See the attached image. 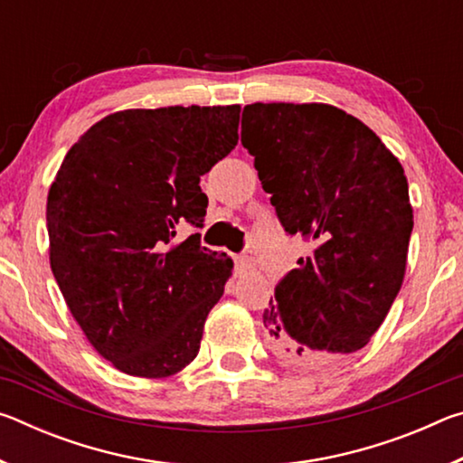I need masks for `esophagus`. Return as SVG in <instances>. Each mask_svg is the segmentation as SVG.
Segmentation results:
<instances>
[{"mask_svg":"<svg viewBox=\"0 0 463 463\" xmlns=\"http://www.w3.org/2000/svg\"><path fill=\"white\" fill-rule=\"evenodd\" d=\"M232 261H234V268H237V271H245L250 268V257L245 253L232 255Z\"/></svg>","mask_w":463,"mask_h":463,"instance_id":"esophagus-1","label":"esophagus"}]
</instances>
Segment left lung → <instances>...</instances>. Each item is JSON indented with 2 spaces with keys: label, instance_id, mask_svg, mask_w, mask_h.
Instances as JSON below:
<instances>
[{
  "label": "left lung",
  "instance_id": "8db88e82",
  "mask_svg": "<svg viewBox=\"0 0 463 463\" xmlns=\"http://www.w3.org/2000/svg\"><path fill=\"white\" fill-rule=\"evenodd\" d=\"M241 127L281 226L310 247L263 310L269 349L304 367L355 354L404 279L412 208L402 165L362 120L328 104L257 101Z\"/></svg>",
  "mask_w": 463,
  "mask_h": 463
}]
</instances>
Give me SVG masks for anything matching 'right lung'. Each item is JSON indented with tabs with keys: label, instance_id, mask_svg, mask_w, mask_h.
Segmentation results:
<instances>
[{
	"label": "right lung",
	"instance_id": "obj_1",
	"mask_svg": "<svg viewBox=\"0 0 463 463\" xmlns=\"http://www.w3.org/2000/svg\"><path fill=\"white\" fill-rule=\"evenodd\" d=\"M241 106L124 109L69 148L46 200L52 276L116 370L167 378L194 362L232 260L177 242L202 226L200 177L239 143Z\"/></svg>",
	"mask_w": 463,
	"mask_h": 463
}]
</instances>
